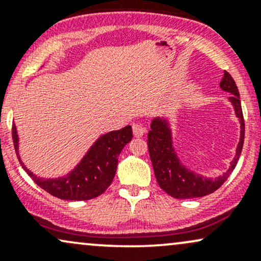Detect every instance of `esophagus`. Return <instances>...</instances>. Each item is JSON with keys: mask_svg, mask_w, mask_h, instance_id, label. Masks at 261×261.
I'll return each instance as SVG.
<instances>
[{"mask_svg": "<svg viewBox=\"0 0 261 261\" xmlns=\"http://www.w3.org/2000/svg\"><path fill=\"white\" fill-rule=\"evenodd\" d=\"M133 131H134V136L135 137H141L143 136V134H145V127L142 126L141 124H134L133 125Z\"/></svg>", "mask_w": 261, "mask_h": 261, "instance_id": "obj_1", "label": "esophagus"}]
</instances>
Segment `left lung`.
Returning a JSON list of instances; mask_svg holds the SVG:
<instances>
[{
    "label": "left lung",
    "instance_id": "1",
    "mask_svg": "<svg viewBox=\"0 0 261 261\" xmlns=\"http://www.w3.org/2000/svg\"><path fill=\"white\" fill-rule=\"evenodd\" d=\"M220 87L223 91L232 93L229 100L234 107L236 114L241 122V140L237 147L236 157L232 161L230 168L223 175L216 179H208L197 175L185 168L173 148L172 133H170L168 121L155 118L151 124V130L147 135V145L155 179L161 189H163L168 195L175 199H193V197H201L212 194L227 180L238 163L239 155L243 148L245 130L243 112H242V104L239 99L241 97H239L234 80L227 71H224Z\"/></svg>",
    "mask_w": 261,
    "mask_h": 261
}]
</instances>
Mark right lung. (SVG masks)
Returning a JSON list of instances; mask_svg holds the SVG:
<instances>
[{
  "label": "right lung",
  "instance_id": "add662e5",
  "mask_svg": "<svg viewBox=\"0 0 261 261\" xmlns=\"http://www.w3.org/2000/svg\"><path fill=\"white\" fill-rule=\"evenodd\" d=\"M12 139L18 155V135L14 124L12 125ZM131 139V126L103 135L95 141L79 166L70 174L59 179L39 178L25 168L19 155L18 160L29 176L46 193L62 200L85 201L101 195L109 188L115 176L119 154Z\"/></svg>",
  "mask_w": 261,
  "mask_h": 261
}]
</instances>
